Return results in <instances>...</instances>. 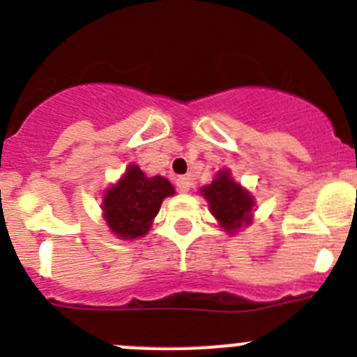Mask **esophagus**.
<instances>
[{
	"label": "esophagus",
	"mask_w": 357,
	"mask_h": 357,
	"mask_svg": "<svg viewBox=\"0 0 357 357\" xmlns=\"http://www.w3.org/2000/svg\"><path fill=\"white\" fill-rule=\"evenodd\" d=\"M176 186H178V190L181 193L190 192V178H188V176H181V178L176 179Z\"/></svg>",
	"instance_id": "esophagus-1"
}]
</instances>
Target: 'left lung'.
Wrapping results in <instances>:
<instances>
[{
  "mask_svg": "<svg viewBox=\"0 0 357 357\" xmlns=\"http://www.w3.org/2000/svg\"><path fill=\"white\" fill-rule=\"evenodd\" d=\"M202 193L211 205L212 214L226 231H235L243 225H248L254 200L248 192L229 178L228 171L219 172L218 178L205 186Z\"/></svg>",
  "mask_w": 357,
  "mask_h": 357,
  "instance_id": "obj_1",
  "label": "left lung"
}]
</instances>
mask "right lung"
<instances>
[{"instance_id": "obj_1", "label": "right lung", "mask_w": 357, "mask_h": 357, "mask_svg": "<svg viewBox=\"0 0 357 357\" xmlns=\"http://www.w3.org/2000/svg\"><path fill=\"white\" fill-rule=\"evenodd\" d=\"M174 195L171 183L162 176L146 178L138 165H129L121 181L103 199V212L112 231L122 238L146 235L162 200Z\"/></svg>"}]
</instances>
